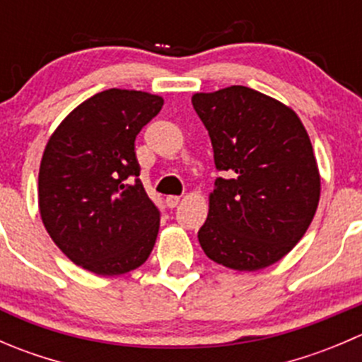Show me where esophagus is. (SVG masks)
Instances as JSON below:
<instances>
[{"label": "esophagus", "instance_id": "obj_1", "mask_svg": "<svg viewBox=\"0 0 362 362\" xmlns=\"http://www.w3.org/2000/svg\"><path fill=\"white\" fill-rule=\"evenodd\" d=\"M178 203H180V196H168L166 198L168 208H175Z\"/></svg>", "mask_w": 362, "mask_h": 362}]
</instances>
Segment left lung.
Segmentation results:
<instances>
[{"label":"left lung","instance_id":"obj_1","mask_svg":"<svg viewBox=\"0 0 362 362\" xmlns=\"http://www.w3.org/2000/svg\"><path fill=\"white\" fill-rule=\"evenodd\" d=\"M192 107L208 131L215 180L199 245L238 272L268 268L308 229L320 198L312 141L293 108L243 86L196 93Z\"/></svg>","mask_w":362,"mask_h":362}]
</instances>
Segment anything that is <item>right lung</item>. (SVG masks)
I'll list each match as a JSON object with an SVG mask.
<instances>
[{
    "label": "right lung",
    "mask_w": 362,
    "mask_h": 362,
    "mask_svg": "<svg viewBox=\"0 0 362 362\" xmlns=\"http://www.w3.org/2000/svg\"><path fill=\"white\" fill-rule=\"evenodd\" d=\"M163 103L141 90H103L69 112L47 141L40 215L61 252L87 272L122 275L154 249L159 210L138 178L134 140Z\"/></svg>",
    "instance_id": "1"
}]
</instances>
